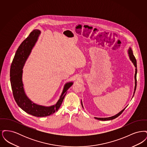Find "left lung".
<instances>
[{"instance_id": "obj_1", "label": "left lung", "mask_w": 147, "mask_h": 147, "mask_svg": "<svg viewBox=\"0 0 147 147\" xmlns=\"http://www.w3.org/2000/svg\"><path fill=\"white\" fill-rule=\"evenodd\" d=\"M128 55L129 57V58L131 59V61L132 62V63H133L134 67H136V69H135V74H134V79H135V86H134V92H133V95L132 96L133 98V96L134 95V93H135V91H136V87H137V61H136V59L135 58V57L134 56L133 54V52H132V50L131 49V47L129 48V49L128 50ZM82 102V107H83V103H82V101H81ZM127 107V106H126ZM125 107L124 109H123L122 111H121L120 112L118 113L117 114H116V115L115 116H113L112 117H106V118H98V117H94L95 119H98V120H100V121H109V120H111L113 119H116L117 118V117H119V116L123 112V111L125 110V109L126 108Z\"/></svg>"}]
</instances>
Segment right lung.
<instances>
[{"label": "right lung", "instance_id": "add662e5", "mask_svg": "<svg viewBox=\"0 0 147 147\" xmlns=\"http://www.w3.org/2000/svg\"><path fill=\"white\" fill-rule=\"evenodd\" d=\"M40 34L41 31L39 30H34L21 43L15 53L11 64L10 77L14 99L18 105L22 110L30 115L36 117H46L58 111L67 92V91L73 83L68 82L64 85L59 100L55 105L51 106L37 105L26 96L22 80V68Z\"/></svg>", "mask_w": 147, "mask_h": 147}]
</instances>
